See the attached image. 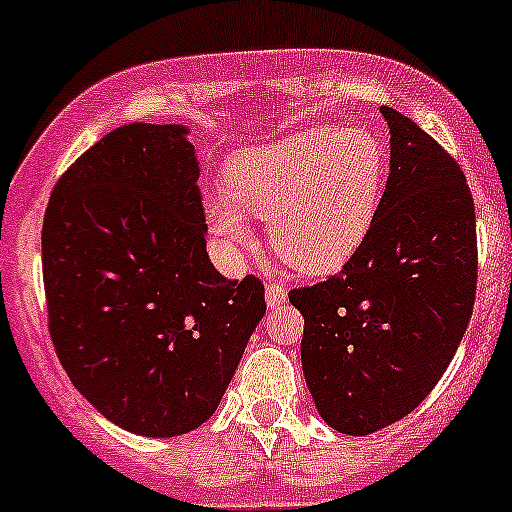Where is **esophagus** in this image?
Wrapping results in <instances>:
<instances>
[{
  "label": "esophagus",
  "instance_id": "esophagus-1",
  "mask_svg": "<svg viewBox=\"0 0 512 512\" xmlns=\"http://www.w3.org/2000/svg\"><path fill=\"white\" fill-rule=\"evenodd\" d=\"M265 299L267 307H277V304H282L287 299V287L280 285V282H270V285H267Z\"/></svg>",
  "mask_w": 512,
  "mask_h": 512
}]
</instances>
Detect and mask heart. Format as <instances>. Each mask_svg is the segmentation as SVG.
Instances as JSON below:
<instances>
[{"label":"heart","mask_w":512,"mask_h":512,"mask_svg":"<svg viewBox=\"0 0 512 512\" xmlns=\"http://www.w3.org/2000/svg\"><path fill=\"white\" fill-rule=\"evenodd\" d=\"M386 183V148L369 128L312 126L245 148L227 168V193L205 205L210 230L250 237L247 215L270 220V245L304 275L337 272L369 235Z\"/></svg>","instance_id":"heart-1"}]
</instances>
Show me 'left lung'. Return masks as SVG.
<instances>
[{
  "label": "left lung",
  "instance_id": "left-lung-1",
  "mask_svg": "<svg viewBox=\"0 0 512 512\" xmlns=\"http://www.w3.org/2000/svg\"><path fill=\"white\" fill-rule=\"evenodd\" d=\"M391 168L379 215L342 272L289 292L319 416L349 436L391 426L451 364L476 302V208L458 163L381 106Z\"/></svg>",
  "mask_w": 512,
  "mask_h": 512
}]
</instances>
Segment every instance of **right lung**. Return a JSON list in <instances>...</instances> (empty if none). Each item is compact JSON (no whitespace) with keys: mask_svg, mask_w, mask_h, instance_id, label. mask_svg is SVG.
Segmentation results:
<instances>
[{"mask_svg":"<svg viewBox=\"0 0 512 512\" xmlns=\"http://www.w3.org/2000/svg\"><path fill=\"white\" fill-rule=\"evenodd\" d=\"M185 126L128 123L51 190L41 227L49 334L71 384L148 438L203 426L265 314L257 277L205 250L200 165Z\"/></svg>","mask_w":512,"mask_h":512,"instance_id":"1","label":"right lung"}]
</instances>
